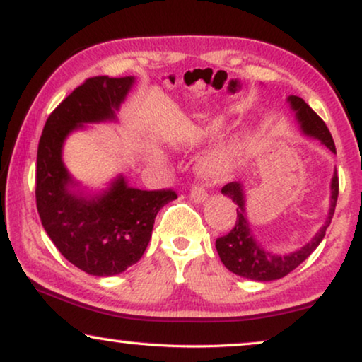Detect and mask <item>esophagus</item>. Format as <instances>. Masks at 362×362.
Masks as SVG:
<instances>
[{
  "label": "esophagus",
  "mask_w": 362,
  "mask_h": 362,
  "mask_svg": "<svg viewBox=\"0 0 362 362\" xmlns=\"http://www.w3.org/2000/svg\"><path fill=\"white\" fill-rule=\"evenodd\" d=\"M189 197L194 202H202V201L207 199V192L204 191V187L199 186V185H196V186H192Z\"/></svg>",
  "instance_id": "esophagus-1"
}]
</instances>
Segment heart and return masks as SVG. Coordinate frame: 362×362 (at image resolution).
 I'll return each instance as SVG.
<instances>
[{
    "label": "heart",
    "instance_id": "b5f03b06",
    "mask_svg": "<svg viewBox=\"0 0 362 362\" xmlns=\"http://www.w3.org/2000/svg\"><path fill=\"white\" fill-rule=\"evenodd\" d=\"M227 128H229L227 118L217 115L209 118L201 127V135L207 138V140H214V138H219ZM252 140H254V132L250 128H242L240 132L232 135L229 140L221 143L219 146L202 158V176L214 182L229 180L245 158V153L249 150Z\"/></svg>",
    "mask_w": 362,
    "mask_h": 362
}]
</instances>
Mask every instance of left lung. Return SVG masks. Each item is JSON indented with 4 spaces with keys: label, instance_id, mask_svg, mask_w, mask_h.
Masks as SVG:
<instances>
[{
    "label": "left lung",
    "instance_id": "left-lung-1",
    "mask_svg": "<svg viewBox=\"0 0 362 362\" xmlns=\"http://www.w3.org/2000/svg\"><path fill=\"white\" fill-rule=\"evenodd\" d=\"M290 107L293 108L296 120H298L301 130L311 138L320 140L326 148H329L331 151L336 153V146L333 141V136L326 127V123L311 110V107L306 103L303 98L290 95L288 97ZM338 192H339V181L338 175L334 173L333 180H331V206H329V214L326 219L325 226L321 227L318 234L311 239L308 244L301 247L300 250L291 252L288 255H275L265 249L260 242H257L252 232L249 221L245 216V194L244 187L240 182H229L222 187V194L229 197L237 204V219L235 226L232 227L229 234L219 237L216 240V249L219 254L222 264L226 265V269H229L232 274L244 276V279L257 280V281H270V280H279L281 276L288 275L290 272H293L301 262L308 259L316 247L320 245V242L323 240L326 234V229L331 224L333 219L336 201H338Z\"/></svg>",
    "mask_w": 362,
    "mask_h": 362
}]
</instances>
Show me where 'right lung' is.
Wrapping results in <instances>:
<instances>
[{"instance_id":"right-lung-1","label":"right lung","mask_w":362,"mask_h":362,"mask_svg":"<svg viewBox=\"0 0 362 362\" xmlns=\"http://www.w3.org/2000/svg\"><path fill=\"white\" fill-rule=\"evenodd\" d=\"M135 78H87L59 103L37 146L36 206L44 230L57 250L86 274L112 276L125 272L145 254L158 211L176 199L173 189L143 191L118 176L98 196L74 192L62 163L67 135L83 123L115 120Z\"/></svg>"}]
</instances>
